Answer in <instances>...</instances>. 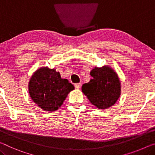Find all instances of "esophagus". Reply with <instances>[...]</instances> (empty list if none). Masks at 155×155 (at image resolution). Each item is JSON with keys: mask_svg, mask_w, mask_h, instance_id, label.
Segmentation results:
<instances>
[{"mask_svg": "<svg viewBox=\"0 0 155 155\" xmlns=\"http://www.w3.org/2000/svg\"><path fill=\"white\" fill-rule=\"evenodd\" d=\"M81 85V83H78V84H74V86H75V88L76 89H79Z\"/></svg>", "mask_w": 155, "mask_h": 155, "instance_id": "34e87169", "label": "esophagus"}]
</instances>
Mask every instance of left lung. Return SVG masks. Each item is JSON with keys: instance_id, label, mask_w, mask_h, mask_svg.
<instances>
[{"instance_id": "left-lung-1", "label": "left lung", "mask_w": 155, "mask_h": 155, "mask_svg": "<svg viewBox=\"0 0 155 155\" xmlns=\"http://www.w3.org/2000/svg\"><path fill=\"white\" fill-rule=\"evenodd\" d=\"M92 77L83 85L81 91L92 104L100 109H107L117 102L121 94V82L111 67H94L91 71Z\"/></svg>"}]
</instances>
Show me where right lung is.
Returning <instances> with one entry per match:
<instances>
[{
	"mask_svg": "<svg viewBox=\"0 0 155 155\" xmlns=\"http://www.w3.org/2000/svg\"><path fill=\"white\" fill-rule=\"evenodd\" d=\"M28 92L31 100L45 111H55L63 104L74 86L55 68H39L28 82Z\"/></svg>",
	"mask_w": 155,
	"mask_h": 155,
	"instance_id": "right-lung-1",
	"label": "right lung"
}]
</instances>
